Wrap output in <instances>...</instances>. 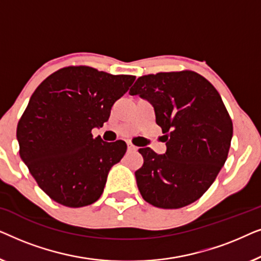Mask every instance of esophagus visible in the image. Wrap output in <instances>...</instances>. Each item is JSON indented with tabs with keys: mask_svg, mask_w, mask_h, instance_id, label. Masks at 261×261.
I'll return each mask as SVG.
<instances>
[{
	"mask_svg": "<svg viewBox=\"0 0 261 261\" xmlns=\"http://www.w3.org/2000/svg\"><path fill=\"white\" fill-rule=\"evenodd\" d=\"M127 148L128 151H135V149H137V147H135L134 145H132L130 142H127Z\"/></svg>",
	"mask_w": 261,
	"mask_h": 261,
	"instance_id": "34e87169",
	"label": "esophagus"
}]
</instances>
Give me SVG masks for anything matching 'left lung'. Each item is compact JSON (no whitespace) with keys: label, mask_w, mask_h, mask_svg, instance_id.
Masks as SVG:
<instances>
[{"label":"left lung","mask_w":261,"mask_h":261,"mask_svg":"<svg viewBox=\"0 0 261 261\" xmlns=\"http://www.w3.org/2000/svg\"><path fill=\"white\" fill-rule=\"evenodd\" d=\"M129 95L154 108L166 152L140 148L135 172L142 198L163 209L191 204L214 183L229 152L233 122L213 84L194 71L139 77Z\"/></svg>","instance_id":"1"}]
</instances>
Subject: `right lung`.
<instances>
[{"label":"right lung","mask_w":261,"mask_h":261,"mask_svg":"<svg viewBox=\"0 0 261 261\" xmlns=\"http://www.w3.org/2000/svg\"><path fill=\"white\" fill-rule=\"evenodd\" d=\"M135 80L129 74L69 66L48 76L32 95L17 123L20 156L53 201L80 208L97 201L126 142H106L91 130Z\"/></svg>","instance_id":"obj_1"}]
</instances>
